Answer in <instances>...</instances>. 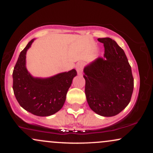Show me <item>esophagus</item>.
Returning <instances> with one entry per match:
<instances>
[{"label":"esophagus","mask_w":153,"mask_h":153,"mask_svg":"<svg viewBox=\"0 0 153 153\" xmlns=\"http://www.w3.org/2000/svg\"><path fill=\"white\" fill-rule=\"evenodd\" d=\"M82 68H83V64H82V62H78V64L76 65V71L78 75L82 74Z\"/></svg>","instance_id":"34e87169"}]
</instances>
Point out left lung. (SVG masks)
<instances>
[{"mask_svg":"<svg viewBox=\"0 0 153 153\" xmlns=\"http://www.w3.org/2000/svg\"><path fill=\"white\" fill-rule=\"evenodd\" d=\"M104 58L99 57L83 69L85 93L89 106L102 117H114L130 102L134 78L124 50L111 38H99Z\"/></svg>","mask_w":153,"mask_h":153,"instance_id":"obj_1","label":"left lung"}]
</instances>
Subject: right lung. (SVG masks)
<instances>
[{
	"label": "right lung",
	"mask_w": 153,
	"mask_h": 153,
	"mask_svg": "<svg viewBox=\"0 0 153 153\" xmlns=\"http://www.w3.org/2000/svg\"><path fill=\"white\" fill-rule=\"evenodd\" d=\"M35 39L21 52L13 72V90L20 106L32 114L48 117L62 108L73 78L75 69L50 78H35L27 71L26 54Z\"/></svg>",
	"instance_id": "right-lung-1"
}]
</instances>
